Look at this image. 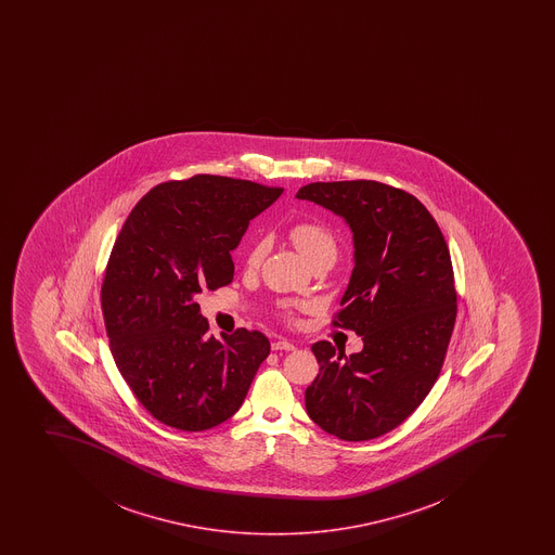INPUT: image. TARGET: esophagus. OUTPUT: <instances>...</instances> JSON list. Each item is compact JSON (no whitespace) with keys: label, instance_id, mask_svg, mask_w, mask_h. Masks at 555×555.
I'll use <instances>...</instances> for the list:
<instances>
[{"label":"esophagus","instance_id":"esophagus-1","mask_svg":"<svg viewBox=\"0 0 555 555\" xmlns=\"http://www.w3.org/2000/svg\"><path fill=\"white\" fill-rule=\"evenodd\" d=\"M272 350L274 351H293L296 350V346L293 343H288L285 338H280V340H274L272 343Z\"/></svg>","mask_w":555,"mask_h":555}]
</instances>
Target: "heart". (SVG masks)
<instances>
[{"instance_id": "b5f03b06", "label": "heart", "mask_w": 555, "mask_h": 555, "mask_svg": "<svg viewBox=\"0 0 555 555\" xmlns=\"http://www.w3.org/2000/svg\"><path fill=\"white\" fill-rule=\"evenodd\" d=\"M288 238L291 243L296 246V249L304 255L309 264L317 261L320 257H333L337 255V238L333 235L332 231L325 228L324 223L298 222L291 225L288 230ZM267 254V241L264 238H257L251 246H249L248 255H246V264L249 268H257L261 264ZM281 312L287 320H293L294 307L288 304L281 306Z\"/></svg>"}]
</instances>
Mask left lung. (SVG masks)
Returning <instances> with one entry per match:
<instances>
[{
  "label": "left lung",
  "instance_id": "left-lung-1",
  "mask_svg": "<svg viewBox=\"0 0 555 555\" xmlns=\"http://www.w3.org/2000/svg\"><path fill=\"white\" fill-rule=\"evenodd\" d=\"M345 218L356 267L332 324L363 338L345 356L327 340L311 346L320 374L306 390L307 414L338 439L389 434L434 389L457 317L452 259L439 223L413 194L377 181L301 186Z\"/></svg>",
  "mask_w": 555,
  "mask_h": 555
}]
</instances>
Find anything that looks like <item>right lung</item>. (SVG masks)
<instances>
[{"label":"right lung","instance_id":"obj_1","mask_svg":"<svg viewBox=\"0 0 555 555\" xmlns=\"http://www.w3.org/2000/svg\"><path fill=\"white\" fill-rule=\"evenodd\" d=\"M283 189L199 173L153 186L108 257L102 311L111 353L142 408L181 431H205L243 405L270 353L259 332L207 335L194 301L233 281L231 251Z\"/></svg>","mask_w":555,"mask_h":555}]
</instances>
